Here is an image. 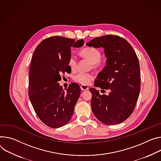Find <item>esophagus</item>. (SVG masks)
<instances>
[{"instance_id": "obj_1", "label": "esophagus", "mask_w": 161, "mask_h": 161, "mask_svg": "<svg viewBox=\"0 0 161 161\" xmlns=\"http://www.w3.org/2000/svg\"><path fill=\"white\" fill-rule=\"evenodd\" d=\"M80 88H81V91H87V90H89V87L87 86H86V85H81Z\"/></svg>"}]
</instances>
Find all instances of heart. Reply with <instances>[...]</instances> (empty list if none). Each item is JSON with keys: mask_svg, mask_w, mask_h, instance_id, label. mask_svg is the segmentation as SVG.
Segmentation results:
<instances>
[{"mask_svg": "<svg viewBox=\"0 0 161 161\" xmlns=\"http://www.w3.org/2000/svg\"><path fill=\"white\" fill-rule=\"evenodd\" d=\"M80 54L85 59L92 63V67L96 68L100 64L101 54L100 51L94 47H85L81 49ZM77 60L75 57L71 56L69 61V65L72 70H75L77 67ZM93 79V76L89 73L79 72L74 76V80L80 84L86 85H89Z\"/></svg>", "mask_w": 161, "mask_h": 161, "instance_id": "1", "label": "heart"}]
</instances>
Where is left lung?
I'll return each instance as SVG.
<instances>
[{"label": "left lung", "mask_w": 161, "mask_h": 161, "mask_svg": "<svg viewBox=\"0 0 161 161\" xmlns=\"http://www.w3.org/2000/svg\"><path fill=\"white\" fill-rule=\"evenodd\" d=\"M86 46L103 47L107 58L106 66L97 76L96 87L109 89L108 95L90 89L91 108L96 118L108 125H118L133 112L141 89L140 66L133 47L118 36L96 37Z\"/></svg>", "instance_id": "8db88e82"}]
</instances>
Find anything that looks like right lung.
<instances>
[{
	"instance_id": "obj_1",
	"label": "right lung",
	"mask_w": 161,
	"mask_h": 161,
	"mask_svg": "<svg viewBox=\"0 0 161 161\" xmlns=\"http://www.w3.org/2000/svg\"><path fill=\"white\" fill-rule=\"evenodd\" d=\"M83 40L75 41L62 36L43 40L36 47L30 69L29 97L39 119L56 128L67 124L74 114L81 90L71 83L66 91L58 81L69 71L71 47H81Z\"/></svg>"
}]
</instances>
